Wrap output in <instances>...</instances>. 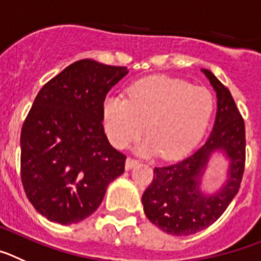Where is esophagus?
<instances>
[{"mask_svg": "<svg viewBox=\"0 0 261 261\" xmlns=\"http://www.w3.org/2000/svg\"><path fill=\"white\" fill-rule=\"evenodd\" d=\"M138 164H139L138 160L133 159V157H127V159H126V165H125L126 170H130V169H133L134 166L138 165Z\"/></svg>", "mask_w": 261, "mask_h": 261, "instance_id": "esophagus-1", "label": "esophagus"}]
</instances>
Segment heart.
Masks as SVG:
<instances>
[{"instance_id":"obj_1","label":"heart","mask_w":261,"mask_h":261,"mask_svg":"<svg viewBox=\"0 0 261 261\" xmlns=\"http://www.w3.org/2000/svg\"><path fill=\"white\" fill-rule=\"evenodd\" d=\"M213 110L208 90L166 76H149L128 88L127 97L109 95L102 102V123L110 143L125 148L144 133L139 152L177 159L200 139Z\"/></svg>"}]
</instances>
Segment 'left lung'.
<instances>
[{
    "label": "left lung",
    "mask_w": 261,
    "mask_h": 261,
    "mask_svg": "<svg viewBox=\"0 0 261 261\" xmlns=\"http://www.w3.org/2000/svg\"><path fill=\"white\" fill-rule=\"evenodd\" d=\"M201 71L217 95L212 133L199 149L182 161L154 168L153 180L142 196L148 220L171 236H191L217 221L239 191L245 173V121L226 87L210 70ZM216 150L224 151L229 160V177L217 193L205 195L200 190L201 178Z\"/></svg>",
    "instance_id": "left-lung-1"
}]
</instances>
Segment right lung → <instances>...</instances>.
Returning <instances> with one entry per match:
<instances>
[{
  "instance_id": "obj_1",
  "label": "right lung",
  "mask_w": 261,
  "mask_h": 261,
  "mask_svg": "<svg viewBox=\"0 0 261 261\" xmlns=\"http://www.w3.org/2000/svg\"><path fill=\"white\" fill-rule=\"evenodd\" d=\"M127 72L81 60L37 93L20 134V178L28 200L49 221H83L125 171L126 156L104 133L102 102Z\"/></svg>"
}]
</instances>
